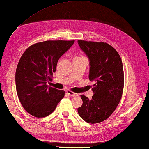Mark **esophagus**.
I'll use <instances>...</instances> for the list:
<instances>
[{"label": "esophagus", "mask_w": 149, "mask_h": 149, "mask_svg": "<svg viewBox=\"0 0 149 149\" xmlns=\"http://www.w3.org/2000/svg\"><path fill=\"white\" fill-rule=\"evenodd\" d=\"M66 93L69 94L70 96H78V94L77 93H75L74 92H72L71 91H67Z\"/></svg>", "instance_id": "esophagus-1"}]
</instances>
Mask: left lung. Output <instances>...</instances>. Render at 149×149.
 <instances>
[{"label": "left lung", "instance_id": "1", "mask_svg": "<svg viewBox=\"0 0 149 149\" xmlns=\"http://www.w3.org/2000/svg\"><path fill=\"white\" fill-rule=\"evenodd\" d=\"M77 42L90 61L89 80L95 81L92 99L81 95L83 104L77 111L86 123H99L111 115L121 100L124 79L123 62L115 49L107 43L81 40Z\"/></svg>", "mask_w": 149, "mask_h": 149}]
</instances>
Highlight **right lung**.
Returning a JSON list of instances; mask_svg holds the SVG:
<instances>
[{
	"label": "right lung",
	"mask_w": 149,
	"mask_h": 149,
	"mask_svg": "<svg viewBox=\"0 0 149 149\" xmlns=\"http://www.w3.org/2000/svg\"><path fill=\"white\" fill-rule=\"evenodd\" d=\"M75 40H47L31 45L21 56L15 72L16 90L24 109L37 118L55 111L65 92L47 83L51 81L56 64Z\"/></svg>",
	"instance_id": "1"
}]
</instances>
